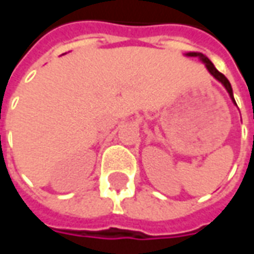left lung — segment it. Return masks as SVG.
<instances>
[{
    "mask_svg": "<svg viewBox=\"0 0 254 254\" xmlns=\"http://www.w3.org/2000/svg\"><path fill=\"white\" fill-rule=\"evenodd\" d=\"M187 56H194V58L195 56H198V58H199V59H201L202 62L205 63V65H206V68L209 70V72H210V74H212V75H213V77L216 78L217 81H220L221 84L224 85V88L227 89V92L230 93V97L232 99V102L235 103V100H234V95H232V88H231V84H230V81L227 79L224 74H221V72H220L219 70L214 67L213 63L207 59L205 55H202V53H198V52H190V53H187ZM235 104H237V103H235Z\"/></svg>",
    "mask_w": 254,
    "mask_h": 254,
    "instance_id": "1",
    "label": "left lung"
}]
</instances>
